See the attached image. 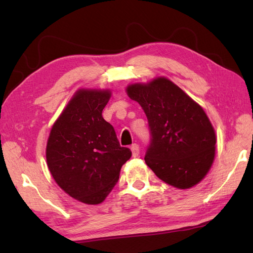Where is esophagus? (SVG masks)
Instances as JSON below:
<instances>
[{"label": "esophagus", "mask_w": 253, "mask_h": 253, "mask_svg": "<svg viewBox=\"0 0 253 253\" xmlns=\"http://www.w3.org/2000/svg\"><path fill=\"white\" fill-rule=\"evenodd\" d=\"M130 150H131V152H132V157H133V158L138 157V155H139V146H138L137 143L131 144Z\"/></svg>", "instance_id": "34e87169"}]
</instances>
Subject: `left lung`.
I'll return each instance as SVG.
<instances>
[{"label":"left lung","instance_id":"8db88e82","mask_svg":"<svg viewBox=\"0 0 253 253\" xmlns=\"http://www.w3.org/2000/svg\"><path fill=\"white\" fill-rule=\"evenodd\" d=\"M127 94L148 118L150 143L144 161L154 174L179 189L201 181L213 163L216 143L202 107L166 78L131 84Z\"/></svg>","mask_w":253,"mask_h":253}]
</instances>
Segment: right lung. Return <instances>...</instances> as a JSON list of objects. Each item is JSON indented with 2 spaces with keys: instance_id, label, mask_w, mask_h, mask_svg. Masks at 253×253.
Returning <instances> with one entry per match:
<instances>
[{
  "instance_id": "1",
  "label": "right lung",
  "mask_w": 253,
  "mask_h": 253,
  "mask_svg": "<svg viewBox=\"0 0 253 253\" xmlns=\"http://www.w3.org/2000/svg\"><path fill=\"white\" fill-rule=\"evenodd\" d=\"M110 96L109 90H79L54 123L46 144L53 178L69 196L87 204L104 200L131 157L102 116Z\"/></svg>"
}]
</instances>
